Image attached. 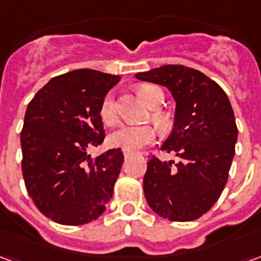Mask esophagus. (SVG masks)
<instances>
[{"label":"esophagus","mask_w":261,"mask_h":261,"mask_svg":"<svg viewBox=\"0 0 261 261\" xmlns=\"http://www.w3.org/2000/svg\"><path fill=\"white\" fill-rule=\"evenodd\" d=\"M123 155H124V158H128L133 155V152H128V151H123Z\"/></svg>","instance_id":"obj_1"}]
</instances>
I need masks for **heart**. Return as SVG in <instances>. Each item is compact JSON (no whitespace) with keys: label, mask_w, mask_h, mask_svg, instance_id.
<instances>
[{"label":"heart","mask_w":261,"mask_h":261,"mask_svg":"<svg viewBox=\"0 0 261 261\" xmlns=\"http://www.w3.org/2000/svg\"><path fill=\"white\" fill-rule=\"evenodd\" d=\"M140 95L151 108H153L158 102H164V92L161 91L158 86L142 85L140 88ZM99 113L105 124L114 125L117 123L119 116H117L116 102L112 93H108L103 97ZM155 137H156V131L151 125H123L119 130L110 134L109 142L113 147L124 149L128 152H134L155 141Z\"/></svg>","instance_id":"b5f03b06"}]
</instances>
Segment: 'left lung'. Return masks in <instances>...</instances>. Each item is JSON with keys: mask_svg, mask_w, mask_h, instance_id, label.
<instances>
[{"mask_svg": "<svg viewBox=\"0 0 261 261\" xmlns=\"http://www.w3.org/2000/svg\"><path fill=\"white\" fill-rule=\"evenodd\" d=\"M136 78L168 88L176 102L173 128L161 149L179 161L149 158L148 205L169 221L200 218L221 196L235 155L238 127L229 99L215 81L185 65H162Z\"/></svg>", "mask_w": 261, "mask_h": 261, "instance_id": "1", "label": "left lung"}]
</instances>
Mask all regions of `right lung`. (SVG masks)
Masks as SVG:
<instances>
[{"mask_svg": "<svg viewBox=\"0 0 261 261\" xmlns=\"http://www.w3.org/2000/svg\"><path fill=\"white\" fill-rule=\"evenodd\" d=\"M120 81L96 69L54 76L28 105L20 133L22 173L29 196L61 225L88 224L106 210L123 165L120 148L92 159L103 142L100 103Z\"/></svg>", "mask_w": 261, "mask_h": 261, "instance_id": "right-lung-1", "label": "right lung"}]
</instances>
